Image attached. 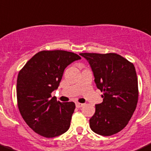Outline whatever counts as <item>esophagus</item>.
Masks as SVG:
<instances>
[{"label": "esophagus", "instance_id": "esophagus-1", "mask_svg": "<svg viewBox=\"0 0 151 151\" xmlns=\"http://www.w3.org/2000/svg\"><path fill=\"white\" fill-rule=\"evenodd\" d=\"M84 104H81V103H78L77 102L76 103V106H77V108H80V107H82L83 106Z\"/></svg>", "mask_w": 151, "mask_h": 151}]
</instances>
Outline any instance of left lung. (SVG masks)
Masks as SVG:
<instances>
[{
    "instance_id": "8db88e82",
    "label": "left lung",
    "mask_w": 151,
    "mask_h": 151,
    "mask_svg": "<svg viewBox=\"0 0 151 151\" xmlns=\"http://www.w3.org/2000/svg\"><path fill=\"white\" fill-rule=\"evenodd\" d=\"M91 68L97 87L103 92V102L95 105L90 118L91 130L109 136L127 125L136 110L139 98L138 79L134 65L115 53H82Z\"/></svg>"
}]
</instances>
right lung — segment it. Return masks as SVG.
<instances>
[{"label": "right lung", "instance_id": "right-lung-1", "mask_svg": "<svg viewBox=\"0 0 151 151\" xmlns=\"http://www.w3.org/2000/svg\"><path fill=\"white\" fill-rule=\"evenodd\" d=\"M79 55L65 50H42L20 70L17 79V102L27 124L34 132L53 138L69 129L75 109L74 102L62 103L51 98L64 70Z\"/></svg>", "mask_w": 151, "mask_h": 151}]
</instances>
